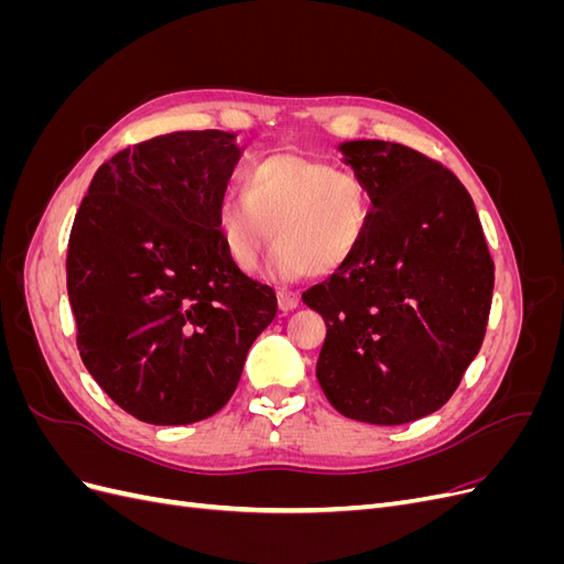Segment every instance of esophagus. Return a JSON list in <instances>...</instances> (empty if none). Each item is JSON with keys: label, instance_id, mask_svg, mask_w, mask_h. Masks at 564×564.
<instances>
[{"label": "esophagus", "instance_id": "esophagus-1", "mask_svg": "<svg viewBox=\"0 0 564 564\" xmlns=\"http://www.w3.org/2000/svg\"><path fill=\"white\" fill-rule=\"evenodd\" d=\"M299 292H292V289H280L278 292V305H280V311H284V313H289V311H294L296 305H299Z\"/></svg>", "mask_w": 564, "mask_h": 564}]
</instances>
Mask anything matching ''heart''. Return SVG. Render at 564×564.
Listing matches in <instances>:
<instances>
[{
    "label": "heart",
    "instance_id": "obj_1",
    "mask_svg": "<svg viewBox=\"0 0 564 564\" xmlns=\"http://www.w3.org/2000/svg\"><path fill=\"white\" fill-rule=\"evenodd\" d=\"M369 224L367 185L334 164L275 152L242 172V197L216 207V230L235 265L253 270L278 242L270 268L284 278L334 272L360 249Z\"/></svg>",
    "mask_w": 564,
    "mask_h": 564
}]
</instances>
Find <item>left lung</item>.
Returning <instances> with one entry per match:
<instances>
[{"label":"left lung","instance_id":"8db88e82","mask_svg":"<svg viewBox=\"0 0 564 564\" xmlns=\"http://www.w3.org/2000/svg\"><path fill=\"white\" fill-rule=\"evenodd\" d=\"M371 199L365 240L303 292L327 324L317 381L336 412L400 425L445 404L487 332L494 261L447 166L386 141L338 148Z\"/></svg>","mask_w":564,"mask_h":564}]
</instances>
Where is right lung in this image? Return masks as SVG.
Listing matches in <instances>:
<instances>
[{
  "instance_id": "1",
  "label": "right lung",
  "mask_w": 564,
  "mask_h": 564,
  "mask_svg": "<svg viewBox=\"0 0 564 564\" xmlns=\"http://www.w3.org/2000/svg\"><path fill=\"white\" fill-rule=\"evenodd\" d=\"M237 160L235 133L155 135L100 164L77 209L65 263L77 350L139 421L214 416L278 315L275 292L230 261L216 230Z\"/></svg>"
}]
</instances>
